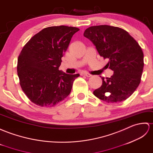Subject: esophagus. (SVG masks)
<instances>
[{"mask_svg": "<svg viewBox=\"0 0 153 153\" xmlns=\"http://www.w3.org/2000/svg\"><path fill=\"white\" fill-rule=\"evenodd\" d=\"M81 75H83V76H86L87 77H90L91 76V74H89V73H81Z\"/></svg>", "mask_w": 153, "mask_h": 153, "instance_id": "obj_1", "label": "esophagus"}]
</instances>
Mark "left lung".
I'll use <instances>...</instances> for the list:
<instances>
[{
  "instance_id": "obj_1",
  "label": "left lung",
  "mask_w": 153,
  "mask_h": 153,
  "mask_svg": "<svg viewBox=\"0 0 153 153\" xmlns=\"http://www.w3.org/2000/svg\"><path fill=\"white\" fill-rule=\"evenodd\" d=\"M84 36L91 40L100 55L108 59L107 67L114 73L94 94L107 103L124 101L133 94L140 83L144 62L140 46L126 30L107 25L88 27Z\"/></svg>"
}]
</instances>
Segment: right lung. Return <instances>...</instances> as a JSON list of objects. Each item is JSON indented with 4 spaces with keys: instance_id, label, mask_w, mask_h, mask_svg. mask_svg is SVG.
Wrapping results in <instances>:
<instances>
[{
    "instance_id": "add662e5",
    "label": "right lung",
    "mask_w": 153,
    "mask_h": 153,
    "mask_svg": "<svg viewBox=\"0 0 153 153\" xmlns=\"http://www.w3.org/2000/svg\"><path fill=\"white\" fill-rule=\"evenodd\" d=\"M80 29L65 25L43 29L23 47L18 59V74L23 91L40 107H53L69 96L79 74L59 70L71 38Z\"/></svg>"
}]
</instances>
